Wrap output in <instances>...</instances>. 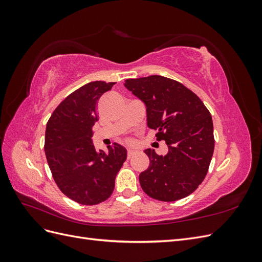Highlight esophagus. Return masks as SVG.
<instances>
[{"mask_svg": "<svg viewBox=\"0 0 262 262\" xmlns=\"http://www.w3.org/2000/svg\"><path fill=\"white\" fill-rule=\"evenodd\" d=\"M134 154H136V150L134 149H128V154H126V156H128V158H131Z\"/></svg>", "mask_w": 262, "mask_h": 262, "instance_id": "1", "label": "esophagus"}]
</instances>
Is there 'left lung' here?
Wrapping results in <instances>:
<instances>
[{
    "label": "left lung",
    "instance_id": "1",
    "mask_svg": "<svg viewBox=\"0 0 262 262\" xmlns=\"http://www.w3.org/2000/svg\"><path fill=\"white\" fill-rule=\"evenodd\" d=\"M124 86L144 102L148 128L168 146L164 156L145 150L149 166L139 177L143 191L165 202L191 194L207 176L214 150L208 108L185 85L161 75L130 78Z\"/></svg>",
    "mask_w": 262,
    "mask_h": 262
}]
</instances>
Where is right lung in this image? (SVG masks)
<instances>
[{"instance_id": "1", "label": "right lung", "mask_w": 262, "mask_h": 262, "mask_svg": "<svg viewBox=\"0 0 262 262\" xmlns=\"http://www.w3.org/2000/svg\"><path fill=\"white\" fill-rule=\"evenodd\" d=\"M115 84H85L61 101L47 122L45 153L52 177L62 193L80 204L107 200L126 160V149L120 144L109 145L106 154L97 152L92 141L98 99Z\"/></svg>"}]
</instances>
